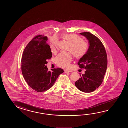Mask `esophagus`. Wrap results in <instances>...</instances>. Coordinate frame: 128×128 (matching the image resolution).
I'll return each instance as SVG.
<instances>
[{
    "label": "esophagus",
    "mask_w": 128,
    "mask_h": 128,
    "mask_svg": "<svg viewBox=\"0 0 128 128\" xmlns=\"http://www.w3.org/2000/svg\"><path fill=\"white\" fill-rule=\"evenodd\" d=\"M72 71L70 70H64V72L66 73V72H72Z\"/></svg>",
    "instance_id": "1"
}]
</instances>
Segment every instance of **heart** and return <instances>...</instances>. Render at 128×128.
<instances>
[{
  "instance_id": "heart-1",
  "label": "heart",
  "mask_w": 128,
  "mask_h": 128,
  "mask_svg": "<svg viewBox=\"0 0 128 128\" xmlns=\"http://www.w3.org/2000/svg\"><path fill=\"white\" fill-rule=\"evenodd\" d=\"M62 37L70 43L68 50L69 52H61L55 58L57 65L63 68H68L72 60V56L76 58H82L88 52L89 48L88 42L82 39L78 34L69 33L62 34ZM50 47L51 52L55 53L56 52L58 39L53 36L50 40Z\"/></svg>"
}]
</instances>
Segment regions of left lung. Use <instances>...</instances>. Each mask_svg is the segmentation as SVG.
I'll use <instances>...</instances> for the list:
<instances>
[{
    "label": "left lung",
    "mask_w": 128,
    "mask_h": 128,
    "mask_svg": "<svg viewBox=\"0 0 128 128\" xmlns=\"http://www.w3.org/2000/svg\"><path fill=\"white\" fill-rule=\"evenodd\" d=\"M88 40V52L80 58L78 65L86 69L85 73L75 83L76 88L84 92H91L99 87L104 80L108 64L107 55L104 44L100 40L88 32L80 33Z\"/></svg>",
    "instance_id": "8db88e82"
}]
</instances>
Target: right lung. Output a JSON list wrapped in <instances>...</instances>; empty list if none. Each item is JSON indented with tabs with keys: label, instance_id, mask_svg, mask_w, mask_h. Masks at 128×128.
<instances>
[{
	"label": "right lung",
	"instance_id": "add662e5",
	"mask_svg": "<svg viewBox=\"0 0 128 128\" xmlns=\"http://www.w3.org/2000/svg\"><path fill=\"white\" fill-rule=\"evenodd\" d=\"M47 40V37L43 35L36 36L26 46L21 59L24 78L32 88L38 92L50 89L64 72L61 68L48 70L46 60L51 59L52 52Z\"/></svg>",
	"mask_w": 128,
	"mask_h": 128
}]
</instances>
